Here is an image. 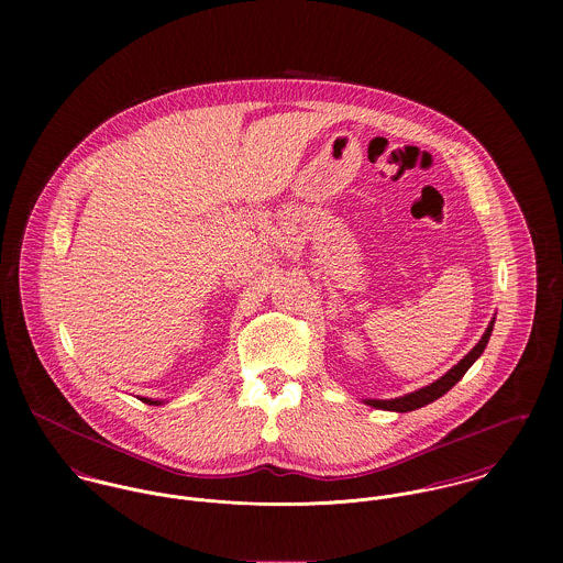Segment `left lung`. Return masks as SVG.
I'll return each mask as SVG.
<instances>
[{
	"mask_svg": "<svg viewBox=\"0 0 563 563\" xmlns=\"http://www.w3.org/2000/svg\"><path fill=\"white\" fill-rule=\"evenodd\" d=\"M494 321H496V314L492 317V321L485 327L482 340H479L449 373H444V375H442L440 379H435L433 384H429V386H424V388H420V390H413V393H409V395L397 397V399H364V402L371 405V407H375V409H386V411H399V413H402V411H413V409H418V407H424V405L440 399V397L446 395V393L466 375V371L482 357L483 349L487 346V340H489V335H492Z\"/></svg>",
	"mask_w": 563,
	"mask_h": 563,
	"instance_id": "1",
	"label": "left lung"
}]
</instances>
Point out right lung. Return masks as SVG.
<instances>
[{
    "label": "right lung",
    "mask_w": 563,
    "mask_h": 563,
    "mask_svg": "<svg viewBox=\"0 0 563 563\" xmlns=\"http://www.w3.org/2000/svg\"><path fill=\"white\" fill-rule=\"evenodd\" d=\"M141 401L147 402V405H162V402H164V401H156V399H147V397H143V399H141Z\"/></svg>",
    "instance_id": "add662e5"
}]
</instances>
